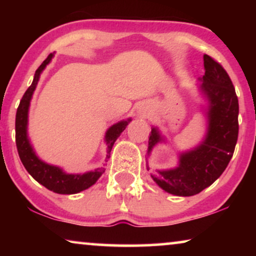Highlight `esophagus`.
Wrapping results in <instances>:
<instances>
[{
  "label": "esophagus",
  "instance_id": "esophagus-1",
  "mask_svg": "<svg viewBox=\"0 0 256 256\" xmlns=\"http://www.w3.org/2000/svg\"><path fill=\"white\" fill-rule=\"evenodd\" d=\"M146 110H141V115H142V116H146Z\"/></svg>",
  "mask_w": 256,
  "mask_h": 256
}]
</instances>
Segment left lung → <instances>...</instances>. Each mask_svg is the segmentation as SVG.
Returning <instances> with one entry per match:
<instances>
[{
    "label": "left lung",
    "mask_w": 256,
    "mask_h": 256,
    "mask_svg": "<svg viewBox=\"0 0 256 256\" xmlns=\"http://www.w3.org/2000/svg\"><path fill=\"white\" fill-rule=\"evenodd\" d=\"M205 74L199 78L198 90L205 101L206 118L202 141L186 152H178L177 166L156 170L152 178L168 194L190 197L214 183L232 158L239 132V102L227 72L219 62L204 54ZM166 142L157 127L152 128L148 156L157 143ZM149 170V166H146Z\"/></svg>",
    "instance_id": "1"
}]
</instances>
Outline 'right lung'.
I'll return each instance as SVG.
<instances>
[{
  "mask_svg": "<svg viewBox=\"0 0 256 256\" xmlns=\"http://www.w3.org/2000/svg\"><path fill=\"white\" fill-rule=\"evenodd\" d=\"M54 54H48V57L42 62V65L37 68L34 73L32 84L26 90L24 96L20 100V106L17 108L16 113V146L17 152H18L20 158L22 160L24 168L36 180L38 183L43 185L50 191H54L59 194H79L86 188L92 186L93 184L96 183V180L101 177V174L104 172V166H101L92 171H87L84 174H68L62 169L60 166H52L44 160H42L40 157L36 155L32 146H31L29 136H28V118H29V108L30 101L32 99L34 92L36 90L37 84L40 82L42 72L44 71L45 68L50 64V62L54 58ZM132 118H129L127 120L118 121L107 129L106 135H104V142L107 144V155L104 162H108L110 157V152L113 148L115 141L121 132L124 130Z\"/></svg>",
  "mask_w": 256,
  "mask_h": 256,
  "instance_id": "right-lung-1",
  "label": "right lung"
}]
</instances>
